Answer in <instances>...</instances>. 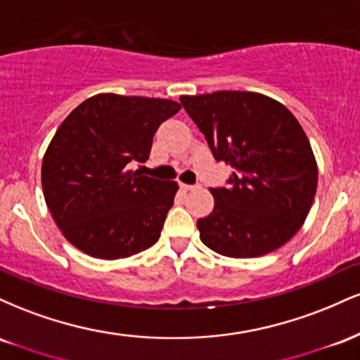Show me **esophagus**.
Masks as SVG:
<instances>
[{
	"label": "esophagus",
	"instance_id": "esophagus-1",
	"mask_svg": "<svg viewBox=\"0 0 360 360\" xmlns=\"http://www.w3.org/2000/svg\"><path fill=\"white\" fill-rule=\"evenodd\" d=\"M179 188H181V191H191V189H194V188H198V184H184V183H181L179 184Z\"/></svg>",
	"mask_w": 360,
	"mask_h": 360
}]
</instances>
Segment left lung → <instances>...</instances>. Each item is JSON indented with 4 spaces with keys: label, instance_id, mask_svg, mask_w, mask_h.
I'll return each instance as SVG.
<instances>
[{
    "label": "left lung",
    "instance_id": "obj_1",
    "mask_svg": "<svg viewBox=\"0 0 360 360\" xmlns=\"http://www.w3.org/2000/svg\"><path fill=\"white\" fill-rule=\"evenodd\" d=\"M213 157L233 167L212 188L214 208L196 221L206 247L226 257L279 249L307 220L318 171L307 135L286 106L249 91L181 96Z\"/></svg>",
    "mask_w": 360,
    "mask_h": 360
}]
</instances>
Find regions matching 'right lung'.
Segmentation results:
<instances>
[{
	"label": "right lung",
	"mask_w": 360,
	"mask_h": 360,
	"mask_svg": "<svg viewBox=\"0 0 360 360\" xmlns=\"http://www.w3.org/2000/svg\"><path fill=\"white\" fill-rule=\"evenodd\" d=\"M179 110L171 100L106 93L62 122L44 155L42 188L53 221L76 249L113 260L159 240L177 183L131 166L146 162L157 128Z\"/></svg>",
	"instance_id": "1"
}]
</instances>
